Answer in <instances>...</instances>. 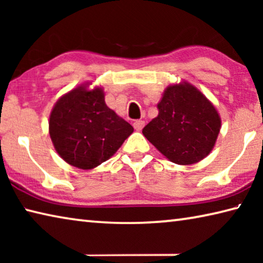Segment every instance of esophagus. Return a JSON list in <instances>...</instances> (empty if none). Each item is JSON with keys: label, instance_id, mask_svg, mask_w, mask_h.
I'll return each instance as SVG.
<instances>
[{"label": "esophagus", "instance_id": "34e87169", "mask_svg": "<svg viewBox=\"0 0 263 263\" xmlns=\"http://www.w3.org/2000/svg\"><path fill=\"white\" fill-rule=\"evenodd\" d=\"M144 126H145L144 121H136L135 123H133V127H135L137 131H141L142 127H144Z\"/></svg>", "mask_w": 263, "mask_h": 263}]
</instances>
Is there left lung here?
Returning <instances> with one entry per match:
<instances>
[{
	"instance_id": "obj_1",
	"label": "left lung",
	"mask_w": 263,
	"mask_h": 263,
	"mask_svg": "<svg viewBox=\"0 0 263 263\" xmlns=\"http://www.w3.org/2000/svg\"><path fill=\"white\" fill-rule=\"evenodd\" d=\"M158 110V117L142 128V133L167 159L191 164L211 152L220 118L201 91L188 83L168 87Z\"/></svg>"
}]
</instances>
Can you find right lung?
<instances>
[{
    "instance_id": "right-lung-1",
    "label": "right lung",
    "mask_w": 263,
    "mask_h": 263,
    "mask_svg": "<svg viewBox=\"0 0 263 263\" xmlns=\"http://www.w3.org/2000/svg\"><path fill=\"white\" fill-rule=\"evenodd\" d=\"M133 127L104 102L102 89L79 87L57 102L50 117L53 145L66 162L91 169L117 152Z\"/></svg>"
}]
</instances>
